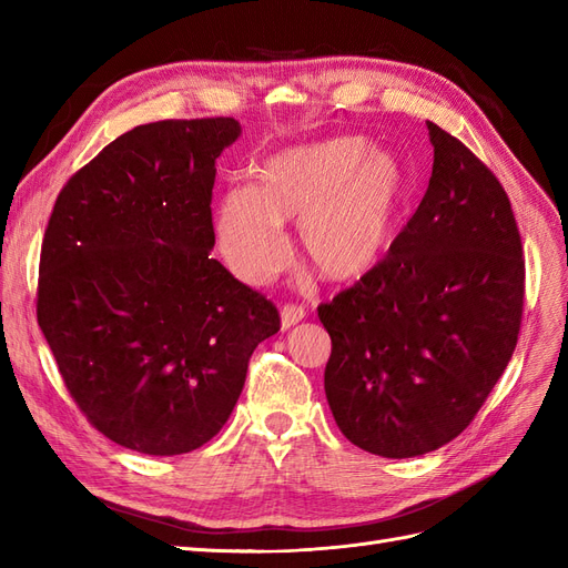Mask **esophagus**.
Instances as JSON below:
<instances>
[{"label":"esophagus","instance_id":"1","mask_svg":"<svg viewBox=\"0 0 568 568\" xmlns=\"http://www.w3.org/2000/svg\"><path fill=\"white\" fill-rule=\"evenodd\" d=\"M305 317V307L298 303H284L282 305V326L288 329V326L298 324Z\"/></svg>","mask_w":568,"mask_h":568}]
</instances>
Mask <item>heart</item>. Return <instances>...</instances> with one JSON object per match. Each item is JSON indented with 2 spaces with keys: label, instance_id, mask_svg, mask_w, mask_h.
<instances>
[{
  "label": "heart",
  "instance_id": "b5f03b06",
  "mask_svg": "<svg viewBox=\"0 0 568 568\" xmlns=\"http://www.w3.org/2000/svg\"><path fill=\"white\" fill-rule=\"evenodd\" d=\"M407 199V178L363 136H334L277 153L253 186H232L217 203V236L232 270L265 282L286 261L284 222H301V248L317 272L355 280L372 270Z\"/></svg>",
  "mask_w": 568,
  "mask_h": 568
}]
</instances>
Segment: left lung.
Instances as JSON below:
<instances>
[{
  "label": "left lung",
  "instance_id": "1",
  "mask_svg": "<svg viewBox=\"0 0 568 568\" xmlns=\"http://www.w3.org/2000/svg\"><path fill=\"white\" fill-rule=\"evenodd\" d=\"M434 170L384 261L317 307L324 390L357 448L417 457L457 438L517 348L526 263L500 180L428 123Z\"/></svg>",
  "mask_w": 568,
  "mask_h": 568
}]
</instances>
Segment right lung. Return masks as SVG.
Instances as JSON below:
<instances>
[{"label": "right lung", "instance_id": "1", "mask_svg": "<svg viewBox=\"0 0 568 568\" xmlns=\"http://www.w3.org/2000/svg\"><path fill=\"white\" fill-rule=\"evenodd\" d=\"M234 118L120 134L68 180L42 239L38 324L97 432L144 455L209 443L280 311L211 257L215 159Z\"/></svg>", "mask_w": 568, "mask_h": 568}]
</instances>
